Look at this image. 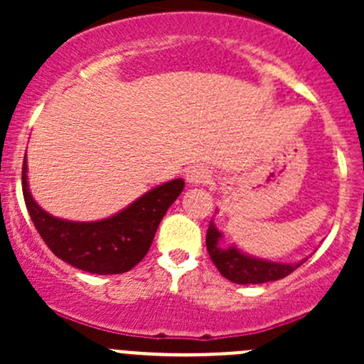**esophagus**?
<instances>
[{"mask_svg":"<svg viewBox=\"0 0 364 364\" xmlns=\"http://www.w3.org/2000/svg\"><path fill=\"white\" fill-rule=\"evenodd\" d=\"M186 181L188 183H208L209 179H211V172H209L208 167H204V165H192V167H188V171H186Z\"/></svg>","mask_w":364,"mask_h":364,"instance_id":"1","label":"esophagus"}]
</instances>
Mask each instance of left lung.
<instances>
[{"label": "left lung", "instance_id": "8db88e82", "mask_svg": "<svg viewBox=\"0 0 364 364\" xmlns=\"http://www.w3.org/2000/svg\"><path fill=\"white\" fill-rule=\"evenodd\" d=\"M223 234L215 227V223H209L208 234H205V247H208L209 257L216 269L225 277L227 280L234 284L248 285V284H264V282H274L285 278L292 271L297 269L304 260L297 264H282L273 262V260L255 259V257L247 255L236 247H222Z\"/></svg>", "mask_w": 364, "mask_h": 364}]
</instances>
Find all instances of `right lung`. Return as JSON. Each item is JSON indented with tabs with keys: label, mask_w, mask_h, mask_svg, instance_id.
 <instances>
[{
	"label": "right lung",
	"mask_w": 364,
	"mask_h": 364,
	"mask_svg": "<svg viewBox=\"0 0 364 364\" xmlns=\"http://www.w3.org/2000/svg\"><path fill=\"white\" fill-rule=\"evenodd\" d=\"M23 165V193L33 225L56 257L93 274H119L141 262L161 218L183 192L185 181L172 179L149 190L123 211L98 222H70L43 211L28 188Z\"/></svg>",
	"instance_id": "right-lung-1"
}]
</instances>
